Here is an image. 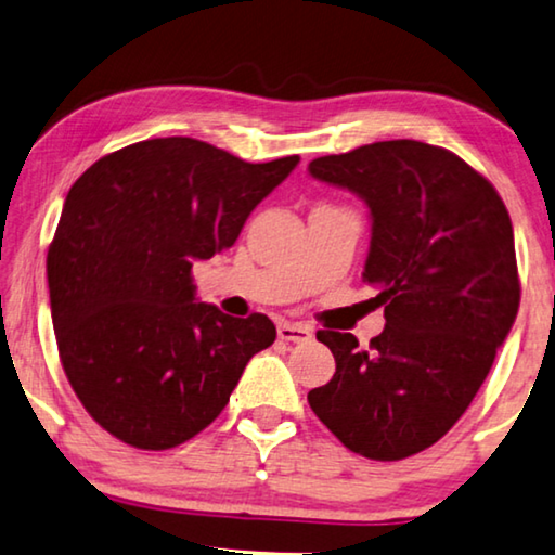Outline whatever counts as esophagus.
<instances>
[{"instance_id": "esophagus-1", "label": "esophagus", "mask_w": 555, "mask_h": 555, "mask_svg": "<svg viewBox=\"0 0 555 555\" xmlns=\"http://www.w3.org/2000/svg\"><path fill=\"white\" fill-rule=\"evenodd\" d=\"M278 337L285 339V343H310L312 330L307 325H293V322H283L278 327Z\"/></svg>"}]
</instances>
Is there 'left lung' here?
Instances as JSON below:
<instances>
[{"label":"left lung","instance_id":"obj_1","mask_svg":"<svg viewBox=\"0 0 555 555\" xmlns=\"http://www.w3.org/2000/svg\"><path fill=\"white\" fill-rule=\"evenodd\" d=\"M320 181L370 206L364 280L377 287L385 332L362 347L320 330L337 372L307 395L343 444L399 462L444 437L489 374L514 325V228L496 189L447 149L379 141L310 164Z\"/></svg>","mask_w":555,"mask_h":555}]
</instances>
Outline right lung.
<instances>
[{"label": "right lung", "mask_w": 555, "mask_h": 555, "mask_svg": "<svg viewBox=\"0 0 555 555\" xmlns=\"http://www.w3.org/2000/svg\"><path fill=\"white\" fill-rule=\"evenodd\" d=\"M297 160L248 164L170 135L108 153L72 185L47 253L59 360L93 422L124 444L193 439L275 343L268 314L195 302L193 262L230 248Z\"/></svg>", "instance_id": "1"}]
</instances>
